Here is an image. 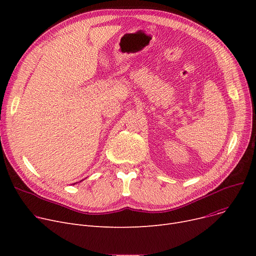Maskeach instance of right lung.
Returning a JSON list of instances; mask_svg holds the SVG:
<instances>
[{
	"instance_id": "add662e5",
	"label": "right lung",
	"mask_w": 256,
	"mask_h": 256,
	"mask_svg": "<svg viewBox=\"0 0 256 256\" xmlns=\"http://www.w3.org/2000/svg\"><path fill=\"white\" fill-rule=\"evenodd\" d=\"M80 182H82V180H80Z\"/></svg>"
}]
</instances>
